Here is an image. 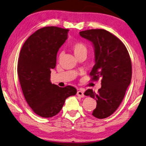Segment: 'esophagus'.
<instances>
[{"label":"esophagus","instance_id":"esophagus-1","mask_svg":"<svg viewBox=\"0 0 146 146\" xmlns=\"http://www.w3.org/2000/svg\"><path fill=\"white\" fill-rule=\"evenodd\" d=\"M76 95H77V96H78V97H84V92L82 91L81 90H79L77 91V93H76Z\"/></svg>","mask_w":146,"mask_h":146}]
</instances>
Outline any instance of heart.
I'll list each match as a JSON object with an SVG mask.
<instances>
[{
    "label": "heart",
    "mask_w": 146,
    "mask_h": 146,
    "mask_svg": "<svg viewBox=\"0 0 146 146\" xmlns=\"http://www.w3.org/2000/svg\"><path fill=\"white\" fill-rule=\"evenodd\" d=\"M71 49H72L73 52L76 57L82 55H87L88 48L85 44L82 42H76L71 47Z\"/></svg>",
    "instance_id": "1"
}]
</instances>
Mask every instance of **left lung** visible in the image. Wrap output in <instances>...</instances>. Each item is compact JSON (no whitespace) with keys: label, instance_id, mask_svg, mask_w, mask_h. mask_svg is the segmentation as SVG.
<instances>
[{"label":"left lung","instance_id":"left-lung-1","mask_svg":"<svg viewBox=\"0 0 146 146\" xmlns=\"http://www.w3.org/2000/svg\"><path fill=\"white\" fill-rule=\"evenodd\" d=\"M79 33L90 41L94 48L95 65L90 75L93 80L102 78L98 93L90 89L84 95L97 101L94 117L106 118L117 110L131 83L132 67L129 53L121 40L105 29H89Z\"/></svg>","mask_w":146,"mask_h":146}]
</instances>
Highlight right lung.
<instances>
[{
	"label": "right lung",
	"instance_id": "obj_1",
	"mask_svg": "<svg viewBox=\"0 0 146 146\" xmlns=\"http://www.w3.org/2000/svg\"><path fill=\"white\" fill-rule=\"evenodd\" d=\"M68 29L44 27L24 42L17 72L27 103L36 115L50 118L57 115L65 100L76 95V88H60L51 82V70L56 66L59 48L68 38Z\"/></svg>",
	"mask_w": 146,
	"mask_h": 146
}]
</instances>
